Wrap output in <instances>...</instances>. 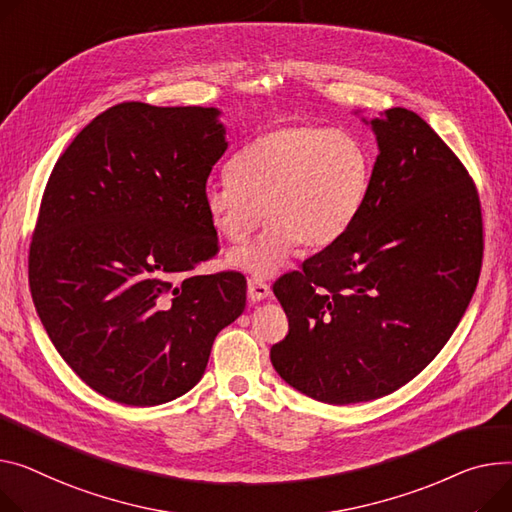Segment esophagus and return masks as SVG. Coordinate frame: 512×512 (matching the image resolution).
Segmentation results:
<instances>
[{"instance_id": "34e87169", "label": "esophagus", "mask_w": 512, "mask_h": 512, "mask_svg": "<svg viewBox=\"0 0 512 512\" xmlns=\"http://www.w3.org/2000/svg\"><path fill=\"white\" fill-rule=\"evenodd\" d=\"M247 294H249L251 302H261L271 296V288L261 278H251L247 282Z\"/></svg>"}]
</instances>
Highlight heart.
Wrapping results in <instances>:
<instances>
[{
	"label": "heart",
	"instance_id": "1",
	"mask_svg": "<svg viewBox=\"0 0 512 512\" xmlns=\"http://www.w3.org/2000/svg\"><path fill=\"white\" fill-rule=\"evenodd\" d=\"M228 175L203 187V210L232 245L247 241L263 212L267 228L226 263L253 278H271L296 245L321 251L354 226L370 187V156L348 131L290 125L238 150Z\"/></svg>",
	"mask_w": 512,
	"mask_h": 512
}]
</instances>
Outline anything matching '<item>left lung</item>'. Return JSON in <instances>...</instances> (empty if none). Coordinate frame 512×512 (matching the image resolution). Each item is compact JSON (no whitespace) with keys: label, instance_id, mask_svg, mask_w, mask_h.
Masks as SVG:
<instances>
[{"label":"left lung","instance_id":"obj_1","mask_svg":"<svg viewBox=\"0 0 512 512\" xmlns=\"http://www.w3.org/2000/svg\"><path fill=\"white\" fill-rule=\"evenodd\" d=\"M377 140L354 226L274 284L290 329L280 377L323 403L379 399L442 350L482 267L480 197L459 158L414 111L366 119Z\"/></svg>","mask_w":512,"mask_h":512}]
</instances>
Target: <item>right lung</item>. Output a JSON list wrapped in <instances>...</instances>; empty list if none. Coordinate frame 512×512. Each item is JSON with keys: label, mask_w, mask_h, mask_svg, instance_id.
<instances>
[{"label": "right lung", "mask_w": 512, "mask_h": 512, "mask_svg": "<svg viewBox=\"0 0 512 512\" xmlns=\"http://www.w3.org/2000/svg\"><path fill=\"white\" fill-rule=\"evenodd\" d=\"M220 117L123 102L76 135L47 183L32 300L67 366L117 403L185 395L245 311L241 274H193L218 251L203 187L228 148Z\"/></svg>", "instance_id": "1"}]
</instances>
